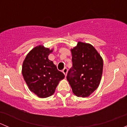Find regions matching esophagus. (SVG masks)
I'll list each match as a JSON object with an SVG mask.
<instances>
[{"instance_id": "1", "label": "esophagus", "mask_w": 127, "mask_h": 127, "mask_svg": "<svg viewBox=\"0 0 127 127\" xmlns=\"http://www.w3.org/2000/svg\"><path fill=\"white\" fill-rule=\"evenodd\" d=\"M67 71H68V70H67V69L66 68V67L64 68L63 70V72L64 73V75H65V76H66V75H67Z\"/></svg>"}]
</instances>
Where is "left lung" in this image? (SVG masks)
I'll return each mask as SVG.
<instances>
[{
  "mask_svg": "<svg viewBox=\"0 0 127 127\" xmlns=\"http://www.w3.org/2000/svg\"><path fill=\"white\" fill-rule=\"evenodd\" d=\"M71 51L72 67L66 78L74 95L88 97L99 85L103 74V58L89 43L79 42Z\"/></svg>",
  "mask_w": 127,
  "mask_h": 127,
  "instance_id": "obj_1",
  "label": "left lung"
}]
</instances>
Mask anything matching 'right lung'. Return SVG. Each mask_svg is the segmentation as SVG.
Here are the masks:
<instances>
[{
	"mask_svg": "<svg viewBox=\"0 0 127 127\" xmlns=\"http://www.w3.org/2000/svg\"><path fill=\"white\" fill-rule=\"evenodd\" d=\"M53 50L43 45L34 47L26 56L22 74L28 88L39 98L52 96L64 74L57 69L48 56Z\"/></svg>",
	"mask_w": 127,
	"mask_h": 127,
	"instance_id": "add662e5",
	"label": "right lung"
}]
</instances>
